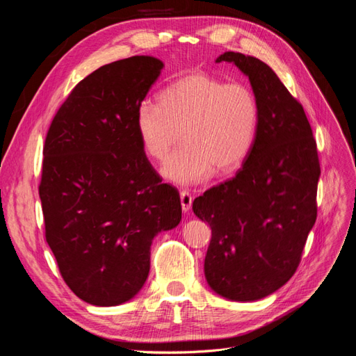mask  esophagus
Masks as SVG:
<instances>
[{"label": "esophagus", "instance_id": "1", "mask_svg": "<svg viewBox=\"0 0 356 356\" xmlns=\"http://www.w3.org/2000/svg\"><path fill=\"white\" fill-rule=\"evenodd\" d=\"M179 197H181V207H182V211L184 212H188L191 209V204H193V196L190 195V193L187 190H182L179 193Z\"/></svg>", "mask_w": 356, "mask_h": 356}]
</instances>
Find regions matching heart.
I'll return each instance as SVG.
<instances>
[{
	"instance_id": "heart-1",
	"label": "heart",
	"mask_w": 356,
	"mask_h": 356,
	"mask_svg": "<svg viewBox=\"0 0 356 356\" xmlns=\"http://www.w3.org/2000/svg\"><path fill=\"white\" fill-rule=\"evenodd\" d=\"M260 105L245 83H225L195 71L168 84L159 102L136 106L135 129L144 152L163 160L178 143L184 147L166 161L161 172L178 184L207 181L238 170L254 145Z\"/></svg>"
}]
</instances>
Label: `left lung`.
Returning <instances> with one entry per match:
<instances>
[{"label": "left lung", "mask_w": 356, "mask_h": 356, "mask_svg": "<svg viewBox=\"0 0 356 356\" xmlns=\"http://www.w3.org/2000/svg\"><path fill=\"white\" fill-rule=\"evenodd\" d=\"M217 62H232L248 75L260 123L236 177L196 197L193 211L212 230L204 257L209 286L229 300L252 301L296 273L316 221L321 168L303 106L275 71L236 51Z\"/></svg>", "instance_id": "left-lung-1"}]
</instances>
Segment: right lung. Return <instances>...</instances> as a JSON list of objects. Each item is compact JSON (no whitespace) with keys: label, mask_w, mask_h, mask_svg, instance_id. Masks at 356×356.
<instances>
[{"label":"right lung","mask_w":356,"mask_h":356,"mask_svg":"<svg viewBox=\"0 0 356 356\" xmlns=\"http://www.w3.org/2000/svg\"><path fill=\"white\" fill-rule=\"evenodd\" d=\"M161 68L153 56H132L89 74L53 117L42 148L46 241L63 281L93 306L135 297L154 236L181 221L179 193L161 182L135 129Z\"/></svg>","instance_id":"right-lung-1"}]
</instances>
